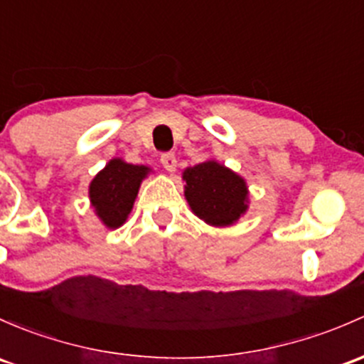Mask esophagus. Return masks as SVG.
Segmentation results:
<instances>
[{
  "label": "esophagus",
  "instance_id": "obj_1",
  "mask_svg": "<svg viewBox=\"0 0 364 364\" xmlns=\"http://www.w3.org/2000/svg\"><path fill=\"white\" fill-rule=\"evenodd\" d=\"M160 162H162L164 169L172 172L176 169V164H178V160H176L174 153L167 151V153H162V155H160Z\"/></svg>",
  "mask_w": 364,
  "mask_h": 364
}]
</instances>
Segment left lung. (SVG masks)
Instances as JSON below:
<instances>
[{"mask_svg": "<svg viewBox=\"0 0 364 364\" xmlns=\"http://www.w3.org/2000/svg\"><path fill=\"white\" fill-rule=\"evenodd\" d=\"M190 208L213 227L232 225L247 209L246 183L218 162L198 164L183 172Z\"/></svg>", "mask_w": 364, "mask_h": 364, "instance_id": "obj_1", "label": "left lung"}]
</instances>
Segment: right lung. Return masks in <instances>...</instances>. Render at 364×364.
<instances>
[{"label":"right lung","instance_id":"obj_1","mask_svg":"<svg viewBox=\"0 0 364 364\" xmlns=\"http://www.w3.org/2000/svg\"><path fill=\"white\" fill-rule=\"evenodd\" d=\"M148 167L114 159L90 183V200L102 223L117 228L127 220Z\"/></svg>","mask_w":364,"mask_h":364}]
</instances>
